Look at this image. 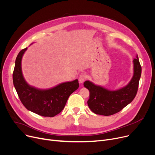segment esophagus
Wrapping results in <instances>:
<instances>
[{
	"label": "esophagus",
	"mask_w": 155,
	"mask_h": 155,
	"mask_svg": "<svg viewBox=\"0 0 155 155\" xmlns=\"http://www.w3.org/2000/svg\"><path fill=\"white\" fill-rule=\"evenodd\" d=\"M87 78V77L85 74H81L79 76V78H78V80H79V82L80 84H82L84 82V81L86 80Z\"/></svg>",
	"instance_id": "obj_1"
}]
</instances>
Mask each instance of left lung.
I'll return each instance as SVG.
<instances>
[{"mask_svg":"<svg viewBox=\"0 0 155 155\" xmlns=\"http://www.w3.org/2000/svg\"><path fill=\"white\" fill-rule=\"evenodd\" d=\"M133 64L132 79L126 86L119 90L109 91L90 81H85L84 85L90 92L87 104L93 112L105 116H111L120 111L133 101L137 92L141 75V67L137 55L133 60Z\"/></svg>","mask_w":155,"mask_h":155,"instance_id":"1","label":"left lung"}]
</instances>
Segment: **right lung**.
<instances>
[{
	"mask_svg": "<svg viewBox=\"0 0 155 155\" xmlns=\"http://www.w3.org/2000/svg\"><path fill=\"white\" fill-rule=\"evenodd\" d=\"M27 48L17 56L13 71V84L22 104L28 110L44 117H54L64 109L69 96L79 87L77 79L60 84L57 86L41 90L31 87L24 80L21 60Z\"/></svg>",
	"mask_w": 155,
	"mask_h": 155,
	"instance_id": "1",
	"label": "right lung"
}]
</instances>
